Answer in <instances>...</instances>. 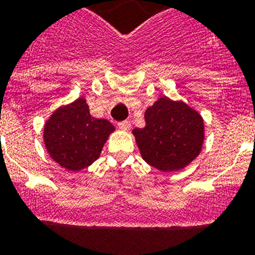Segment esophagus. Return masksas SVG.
Returning <instances> with one entry per match:
<instances>
[{"mask_svg": "<svg viewBox=\"0 0 255 255\" xmlns=\"http://www.w3.org/2000/svg\"><path fill=\"white\" fill-rule=\"evenodd\" d=\"M118 127H119V129H122V130H128L130 128V122L129 121L119 122Z\"/></svg>", "mask_w": 255, "mask_h": 255, "instance_id": "esophagus-1", "label": "esophagus"}]
</instances>
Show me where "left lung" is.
I'll use <instances>...</instances> for the list:
<instances>
[{
    "instance_id": "left-lung-1",
    "label": "left lung",
    "mask_w": 255,
    "mask_h": 255,
    "mask_svg": "<svg viewBox=\"0 0 255 255\" xmlns=\"http://www.w3.org/2000/svg\"><path fill=\"white\" fill-rule=\"evenodd\" d=\"M145 123L132 133L143 160L160 172L182 170L201 152L204 119L182 100L160 97L146 109Z\"/></svg>"
}]
</instances>
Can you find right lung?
I'll return each mask as SVG.
<instances>
[{
	"instance_id": "1",
	"label": "right lung",
	"mask_w": 255,
	"mask_h": 255,
	"mask_svg": "<svg viewBox=\"0 0 255 255\" xmlns=\"http://www.w3.org/2000/svg\"><path fill=\"white\" fill-rule=\"evenodd\" d=\"M114 130L109 121L94 118L85 97H79L50 115L43 127V142L57 164L78 172L99 159Z\"/></svg>"
}]
</instances>
